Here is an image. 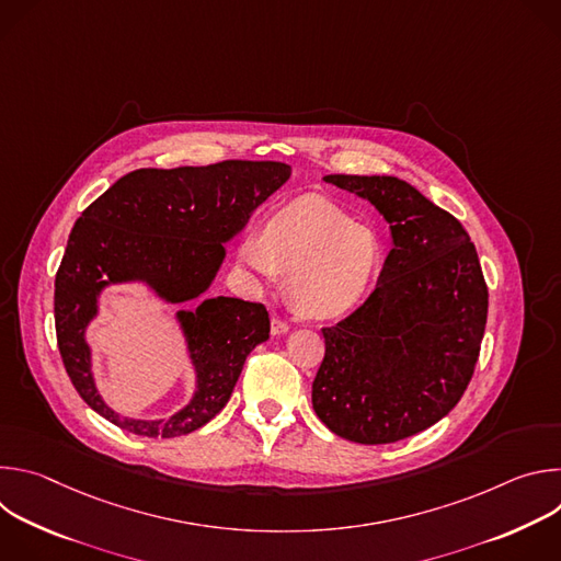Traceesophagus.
<instances>
[{"instance_id":"1","label":"esophagus","mask_w":561,"mask_h":561,"mask_svg":"<svg viewBox=\"0 0 561 561\" xmlns=\"http://www.w3.org/2000/svg\"><path fill=\"white\" fill-rule=\"evenodd\" d=\"M288 329H290V327H288L286 322H282L279 317H273V319H271V333H273L275 337H277V335H286Z\"/></svg>"}]
</instances>
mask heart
Instances as JSON below:
<instances>
[{
  "mask_svg": "<svg viewBox=\"0 0 561 561\" xmlns=\"http://www.w3.org/2000/svg\"><path fill=\"white\" fill-rule=\"evenodd\" d=\"M239 257L262 284H273L279 268L290 273L293 304L304 314L331 319L370 293L381 268V244L368 226L337 206L304 197L282 208L264 232H251Z\"/></svg>",
  "mask_w": 561,
  "mask_h": 561,
  "instance_id": "heart-1",
  "label": "heart"
}]
</instances>
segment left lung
Segmentation results:
<instances>
[{
  "label": "left lung",
  "mask_w": 561,
  "mask_h": 561,
  "mask_svg": "<svg viewBox=\"0 0 561 561\" xmlns=\"http://www.w3.org/2000/svg\"><path fill=\"white\" fill-rule=\"evenodd\" d=\"M324 182L370 202L392 249L370 297L322 329L327 355L312 381V409L357 444L407 439L446 417L472 377L489 314L482 266L461 224L409 182Z\"/></svg>",
  "instance_id": "obj_1"
}]
</instances>
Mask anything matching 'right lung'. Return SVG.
Returning <instances> with one entry per match:
<instances>
[{
  "label": "right lung",
  "instance_id": "add662e5",
  "mask_svg": "<svg viewBox=\"0 0 561 561\" xmlns=\"http://www.w3.org/2000/svg\"><path fill=\"white\" fill-rule=\"evenodd\" d=\"M288 178L284 162L242 159L139 169L75 221L55 277V331L66 373L95 413L133 435L169 439L202 428L226 407L247 357L268 340L271 319L262 304L206 293L226 260V244ZM115 285H144L165 302L194 301L176 313V323L196 386L173 416H119L96 388L85 333L101 295Z\"/></svg>",
  "mask_w": 561,
  "mask_h": 561
}]
</instances>
